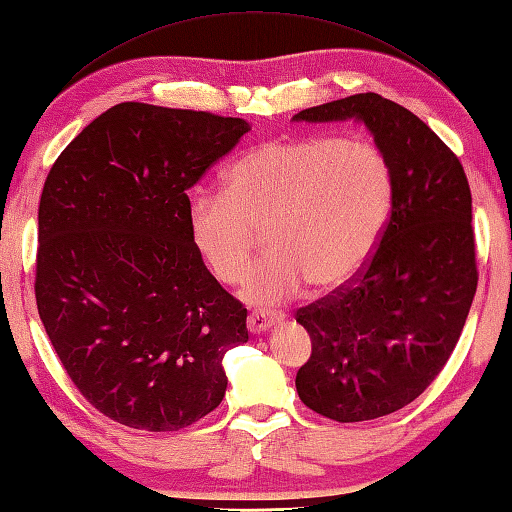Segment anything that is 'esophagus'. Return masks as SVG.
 Here are the masks:
<instances>
[{
	"label": "esophagus",
	"mask_w": 512,
	"mask_h": 512,
	"mask_svg": "<svg viewBox=\"0 0 512 512\" xmlns=\"http://www.w3.org/2000/svg\"><path fill=\"white\" fill-rule=\"evenodd\" d=\"M282 320H285V315L282 313H252L247 317V328L249 333H267L269 328L278 326Z\"/></svg>",
	"instance_id": "34e87169"
}]
</instances>
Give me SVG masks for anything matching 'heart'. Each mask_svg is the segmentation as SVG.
Listing matches in <instances>:
<instances>
[{"label": "heart", "mask_w": 512, "mask_h": 512, "mask_svg": "<svg viewBox=\"0 0 512 512\" xmlns=\"http://www.w3.org/2000/svg\"><path fill=\"white\" fill-rule=\"evenodd\" d=\"M394 206V175L370 142L337 135L274 140L245 153L225 190L192 197L188 225L203 263L225 285L241 282L267 230L271 254L249 271L241 298L274 306L311 282L331 293L368 267Z\"/></svg>", "instance_id": "heart-1"}]
</instances>
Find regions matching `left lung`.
<instances>
[{
    "instance_id": "left-lung-1",
    "label": "left lung",
    "mask_w": 512,
    "mask_h": 512,
    "mask_svg": "<svg viewBox=\"0 0 512 512\" xmlns=\"http://www.w3.org/2000/svg\"><path fill=\"white\" fill-rule=\"evenodd\" d=\"M291 120L361 122L394 175L392 214L368 267L295 317L313 344L295 388L306 407L337 423L392 414L445 368L478 287L467 175L423 120L379 94Z\"/></svg>"
}]
</instances>
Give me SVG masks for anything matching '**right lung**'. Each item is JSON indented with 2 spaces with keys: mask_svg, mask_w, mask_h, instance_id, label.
Returning <instances> with one entry per match:
<instances>
[{
  "mask_svg": "<svg viewBox=\"0 0 512 512\" xmlns=\"http://www.w3.org/2000/svg\"><path fill=\"white\" fill-rule=\"evenodd\" d=\"M247 131L243 118L120 102L45 179L39 317L76 388L120 425L177 431L223 401L247 309L192 245L186 192Z\"/></svg>",
  "mask_w": 512,
  "mask_h": 512,
  "instance_id": "obj_1",
  "label": "right lung"
}]
</instances>
